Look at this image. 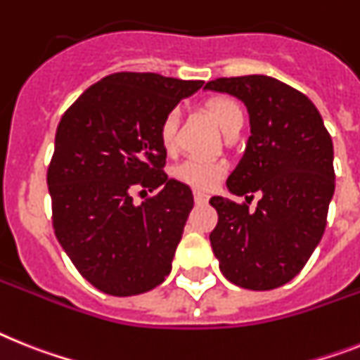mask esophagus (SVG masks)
Listing matches in <instances>:
<instances>
[{"label":"esophagus","mask_w":360,"mask_h":360,"mask_svg":"<svg viewBox=\"0 0 360 360\" xmlns=\"http://www.w3.org/2000/svg\"><path fill=\"white\" fill-rule=\"evenodd\" d=\"M194 199L198 205H205L208 203V194H205L201 190H194Z\"/></svg>","instance_id":"obj_1"}]
</instances>
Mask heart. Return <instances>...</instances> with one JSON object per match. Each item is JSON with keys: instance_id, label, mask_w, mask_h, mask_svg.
<instances>
[{"instance_id": "b5f03b06", "label": "heart", "mask_w": 360, "mask_h": 360, "mask_svg": "<svg viewBox=\"0 0 360 360\" xmlns=\"http://www.w3.org/2000/svg\"><path fill=\"white\" fill-rule=\"evenodd\" d=\"M208 113L219 124L223 131H231L234 126L243 124V108L231 96H214L207 102ZM177 126H179V111L170 110L159 124V141L166 152L172 153L177 146ZM229 166L223 161H207V159H186L175 166L172 174L183 185L195 190H212L225 177Z\"/></svg>"}]
</instances>
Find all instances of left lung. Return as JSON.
I'll return each mask as SVG.
<instances>
[{
    "label": "left lung",
    "instance_id": "1",
    "mask_svg": "<svg viewBox=\"0 0 360 360\" xmlns=\"http://www.w3.org/2000/svg\"><path fill=\"white\" fill-rule=\"evenodd\" d=\"M205 87L247 105L250 137L226 188L249 203L255 191L262 195L256 211L210 199L217 210L210 245L229 282L276 289L300 273L324 234L335 192L331 135L315 104L276 78H216Z\"/></svg>",
    "mask_w": 360,
    "mask_h": 360
}]
</instances>
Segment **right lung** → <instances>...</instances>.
Here are the masks:
<instances>
[{
	"label": "right lung",
	"mask_w": 360,
	"mask_h": 360,
	"mask_svg": "<svg viewBox=\"0 0 360 360\" xmlns=\"http://www.w3.org/2000/svg\"><path fill=\"white\" fill-rule=\"evenodd\" d=\"M201 86L113 72L60 119L47 170L54 234L78 273L105 295H141L170 274L194 195L162 170L159 124ZM139 189L158 192L135 205Z\"/></svg>",
	"instance_id": "1"
}]
</instances>
